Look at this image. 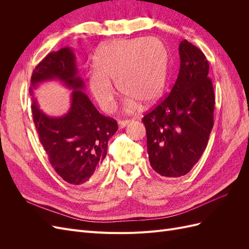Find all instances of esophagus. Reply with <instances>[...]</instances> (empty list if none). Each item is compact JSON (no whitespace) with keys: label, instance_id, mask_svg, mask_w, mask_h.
I'll return each instance as SVG.
<instances>
[{"label":"esophagus","instance_id":"34e87169","mask_svg":"<svg viewBox=\"0 0 249 249\" xmlns=\"http://www.w3.org/2000/svg\"><path fill=\"white\" fill-rule=\"evenodd\" d=\"M131 122H130V120H119V122H118V125H119V127H122V129H123V127H124V126H126L127 124H129Z\"/></svg>","mask_w":249,"mask_h":249}]
</instances>
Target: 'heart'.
<instances>
[{"label": "heart", "instance_id": "b5f03b06", "mask_svg": "<svg viewBox=\"0 0 249 249\" xmlns=\"http://www.w3.org/2000/svg\"><path fill=\"white\" fill-rule=\"evenodd\" d=\"M95 71L89 74L88 86L100 107L110 111L117 88L126 95V107L135 110L139 104L149 106L164 93L168 79L169 53L157 37L119 39L104 44L93 59Z\"/></svg>", "mask_w": 249, "mask_h": 249}]
</instances>
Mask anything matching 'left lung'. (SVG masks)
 Instances as JSON below:
<instances>
[{"mask_svg":"<svg viewBox=\"0 0 249 249\" xmlns=\"http://www.w3.org/2000/svg\"><path fill=\"white\" fill-rule=\"evenodd\" d=\"M178 53L179 71L170 93L142 118L149 163L167 178L185 176L193 168L214 124L215 95L208 60L186 39Z\"/></svg>","mask_w":249,"mask_h":249,"instance_id":"1","label":"left lung"}]
</instances>
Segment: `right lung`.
<instances>
[{
	"label": "right lung",
	"mask_w": 249,
	"mask_h": 249,
	"mask_svg": "<svg viewBox=\"0 0 249 249\" xmlns=\"http://www.w3.org/2000/svg\"><path fill=\"white\" fill-rule=\"evenodd\" d=\"M50 79H59L73 90L71 108L61 118L44 115L35 99L38 84ZM84 88L71 48L50 53L31 77L33 122L40 143L53 168L71 185L88 182L106 158L108 141L118 130L116 120L102 115L83 91Z\"/></svg>",
	"instance_id": "obj_1"
}]
</instances>
